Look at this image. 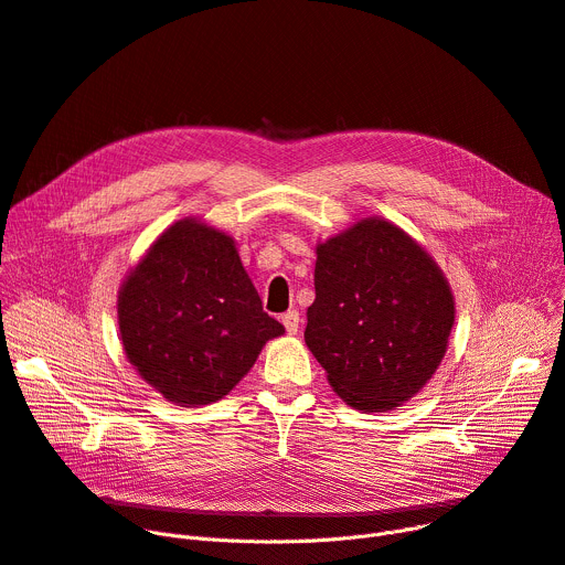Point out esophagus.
<instances>
[{
  "instance_id": "esophagus-1",
  "label": "esophagus",
  "mask_w": 565,
  "mask_h": 565,
  "mask_svg": "<svg viewBox=\"0 0 565 565\" xmlns=\"http://www.w3.org/2000/svg\"><path fill=\"white\" fill-rule=\"evenodd\" d=\"M282 326H285V330H287L289 335H294L296 330H298V326H301V315H298L296 310H287L282 315Z\"/></svg>"
}]
</instances>
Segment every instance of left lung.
<instances>
[{"instance_id":"8db88e82","label":"left lung","mask_w":565,"mask_h":565,"mask_svg":"<svg viewBox=\"0 0 565 565\" xmlns=\"http://www.w3.org/2000/svg\"><path fill=\"white\" fill-rule=\"evenodd\" d=\"M306 344L342 399L364 413L408 402L436 374L454 296L404 230L364 218L317 246Z\"/></svg>"}]
</instances>
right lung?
<instances>
[{
  "label": "right lung",
  "mask_w": 565,
  "mask_h": 565,
  "mask_svg": "<svg viewBox=\"0 0 565 565\" xmlns=\"http://www.w3.org/2000/svg\"><path fill=\"white\" fill-rule=\"evenodd\" d=\"M127 360L180 406L218 402L285 333L223 232L178 221L152 244L118 296Z\"/></svg>",
  "instance_id": "obj_1"
}]
</instances>
